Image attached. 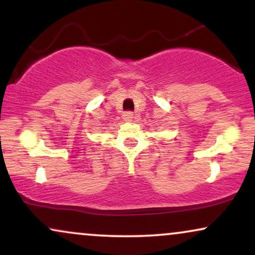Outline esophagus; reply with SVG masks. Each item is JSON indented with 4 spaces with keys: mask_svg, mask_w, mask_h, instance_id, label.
<instances>
[{
    "mask_svg": "<svg viewBox=\"0 0 255 255\" xmlns=\"http://www.w3.org/2000/svg\"><path fill=\"white\" fill-rule=\"evenodd\" d=\"M122 119H124L125 122H131L133 121V114L129 113V111H128V113H125Z\"/></svg>",
    "mask_w": 255,
    "mask_h": 255,
    "instance_id": "1",
    "label": "esophagus"
}]
</instances>
